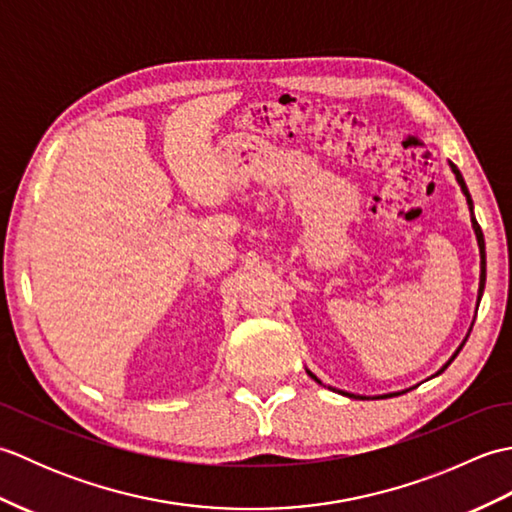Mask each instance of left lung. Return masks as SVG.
Here are the masks:
<instances>
[{
	"label": "left lung",
	"instance_id": "left-lung-1",
	"mask_svg": "<svg viewBox=\"0 0 512 512\" xmlns=\"http://www.w3.org/2000/svg\"><path fill=\"white\" fill-rule=\"evenodd\" d=\"M449 167H451V171L455 173V180H458V184H460V189H462V193L466 195V202H469V211H471V222H473V231H475V237H477V246H480V259H482V264H480V268H482V273H480V290H477V306H480V299H482V292H484V284H486V253H484V233H482V228H480V224H477V220H475V215H473V200H471V193H469V189H466V182H464V178H462V173H460V169L453 165V162H449ZM471 334V332H469ZM464 343H466V339L462 341V345L458 347V350H455V354L449 358V363L447 365H442V369L438 374H442L444 369H447L451 363H453V358L460 354V350L464 347ZM308 372V376H312L314 380H317V383L321 385V380L314 376L310 369H306ZM436 374V376H438ZM332 391H339V394H343V396H350V398H365V396H356V394H350V391H341V389H334V387H330ZM389 396H398V394H385V396H378V398H389ZM365 400H369V398H365Z\"/></svg>",
	"mask_w": 512,
	"mask_h": 512
}]
</instances>
